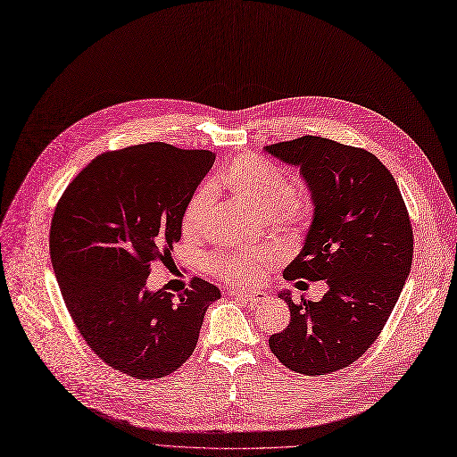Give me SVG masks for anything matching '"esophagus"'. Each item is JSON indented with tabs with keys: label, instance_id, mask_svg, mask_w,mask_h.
I'll use <instances>...</instances> for the list:
<instances>
[{
	"label": "esophagus",
	"instance_id": "obj_1",
	"mask_svg": "<svg viewBox=\"0 0 457 457\" xmlns=\"http://www.w3.org/2000/svg\"><path fill=\"white\" fill-rule=\"evenodd\" d=\"M228 295L231 296H239V299H245V301H250L252 304H260L267 299V295L262 293V291H243V289H229Z\"/></svg>",
	"mask_w": 457,
	"mask_h": 457
}]
</instances>
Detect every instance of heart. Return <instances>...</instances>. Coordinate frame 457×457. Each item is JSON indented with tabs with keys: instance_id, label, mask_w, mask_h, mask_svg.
<instances>
[{
	"instance_id": "heart-1",
	"label": "heart",
	"mask_w": 457,
	"mask_h": 457,
	"mask_svg": "<svg viewBox=\"0 0 457 457\" xmlns=\"http://www.w3.org/2000/svg\"><path fill=\"white\" fill-rule=\"evenodd\" d=\"M216 185L224 188L233 200L269 220L303 228L310 222L313 204L310 194L301 187H287L286 173L260 156H237L216 177ZM211 216V194L197 190L183 211L185 235H200ZM274 262L272 252L218 253L205 260L207 272L229 284H252L260 278L263 267Z\"/></svg>"
}]
</instances>
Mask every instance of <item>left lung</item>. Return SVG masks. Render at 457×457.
I'll use <instances>...</instances> for the list:
<instances>
[{"label":"left lung","instance_id":"obj_1","mask_svg":"<svg viewBox=\"0 0 457 457\" xmlns=\"http://www.w3.org/2000/svg\"><path fill=\"white\" fill-rule=\"evenodd\" d=\"M265 151L301 170L313 202L304 246L284 278L328 286L320 303L280 293L291 320L269 347L296 373L327 375L361 359L398 303L412 263L409 212L388 168L366 149L303 136Z\"/></svg>","mask_w":457,"mask_h":457}]
</instances>
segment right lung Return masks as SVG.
I'll use <instances>...</instances> for the list:
<instances>
[{
    "instance_id": "1",
    "label": "right lung",
    "mask_w": 457,
    "mask_h": 457,
    "mask_svg": "<svg viewBox=\"0 0 457 457\" xmlns=\"http://www.w3.org/2000/svg\"><path fill=\"white\" fill-rule=\"evenodd\" d=\"M212 162L211 151L162 142L106 151L54 211L50 257L72 321L98 359L136 379L181 368L220 299L202 278L177 296L145 286L151 263L181 239L183 211Z\"/></svg>"
}]
</instances>
